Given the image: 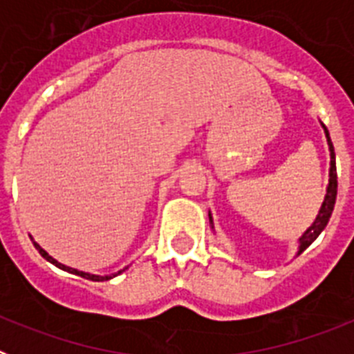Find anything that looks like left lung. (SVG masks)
Listing matches in <instances>:
<instances>
[{
    "label": "left lung",
    "instance_id": "obj_1",
    "mask_svg": "<svg viewBox=\"0 0 354 354\" xmlns=\"http://www.w3.org/2000/svg\"><path fill=\"white\" fill-rule=\"evenodd\" d=\"M321 127L324 129V136H326V142H328V150H330V180H328V186H326V195H324L323 204L319 207L317 216H315L314 223L310 227L306 228L305 232L301 234V237L298 239V252L296 255H299L301 252H305L308 246L314 243L315 239L319 237V234L323 232L324 227L328 225L331 218V212H333V207H335V198H337V167H335V150H333V143H331L330 138V133H328L326 126H324L323 122H321ZM209 223H211V228L214 230V221H212V214L209 211Z\"/></svg>",
    "mask_w": 354,
    "mask_h": 354
}]
</instances>
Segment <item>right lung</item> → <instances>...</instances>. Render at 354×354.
<instances>
[{"mask_svg":"<svg viewBox=\"0 0 354 354\" xmlns=\"http://www.w3.org/2000/svg\"><path fill=\"white\" fill-rule=\"evenodd\" d=\"M30 239H31V243H33V246H35V248H37V252H39L40 255H42V257L46 259V261H48V262H51L53 266H56V268H58V270H62V271H67V273H72V274H77V277H81V278H86V280H92V282H106V280H111V278L118 277V274H120V273H124V271L127 270V268H124V270L117 271V273H111V274H93V273H86V271L74 270V268H71V266H65V264H62V262H58V261H56V259H53L51 255H49V253L46 252V250H44L42 246H40L39 243H37V241L33 239V237H31V236H30Z\"/></svg>","mask_w":354,"mask_h":354,"instance_id":"right-lung-1","label":"right lung"}]
</instances>
